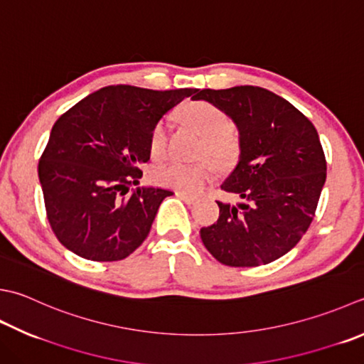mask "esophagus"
I'll return each instance as SVG.
<instances>
[{
    "label": "esophagus",
    "instance_id": "34e87169",
    "mask_svg": "<svg viewBox=\"0 0 364 364\" xmlns=\"http://www.w3.org/2000/svg\"><path fill=\"white\" fill-rule=\"evenodd\" d=\"M176 196L180 197L181 200H183L184 203H188V205H192V203L197 202V197L192 196V194H188V192H176Z\"/></svg>",
    "mask_w": 364,
    "mask_h": 364
}]
</instances>
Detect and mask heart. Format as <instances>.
Masks as SVG:
<instances>
[{"label":"heart","instance_id":"b5f03b06","mask_svg":"<svg viewBox=\"0 0 364 364\" xmlns=\"http://www.w3.org/2000/svg\"><path fill=\"white\" fill-rule=\"evenodd\" d=\"M178 119L183 126L200 137L198 156H208L219 166H230L240 154V137L230 127L227 113L208 101H191L178 110ZM149 154L153 159H162L167 153V127L158 123L149 132ZM215 168L210 162L180 164L170 162L156 170L154 178L162 186L196 192L213 180Z\"/></svg>","mask_w":364,"mask_h":364}]
</instances>
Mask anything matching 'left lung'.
Instances as JSON below:
<instances>
[{
  "label": "left lung",
  "instance_id": "8db88e82",
  "mask_svg": "<svg viewBox=\"0 0 364 364\" xmlns=\"http://www.w3.org/2000/svg\"><path fill=\"white\" fill-rule=\"evenodd\" d=\"M240 131V159L220 184L238 205H219V219L202 227L210 254L227 267H259L295 247L326 180V161L314 124L286 99L260 87L197 90Z\"/></svg>",
  "mask_w": 364,
  "mask_h": 364
}]
</instances>
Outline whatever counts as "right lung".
Returning <instances> with one entry per match:
<instances>
[{"instance_id":"add662e5","label":"right lung","mask_w":364,"mask_h":364,"mask_svg":"<svg viewBox=\"0 0 364 364\" xmlns=\"http://www.w3.org/2000/svg\"><path fill=\"white\" fill-rule=\"evenodd\" d=\"M194 92L110 85L56 119L38 173L47 219L64 247L87 260L117 262L144 243L173 192L129 188L149 161L153 126Z\"/></svg>"}]
</instances>
